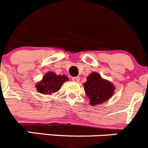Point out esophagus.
<instances>
[{
	"instance_id": "1",
	"label": "esophagus",
	"mask_w": 148,
	"mask_h": 148,
	"mask_svg": "<svg viewBox=\"0 0 148 148\" xmlns=\"http://www.w3.org/2000/svg\"><path fill=\"white\" fill-rule=\"evenodd\" d=\"M72 80L74 81V82H78L79 81V77H73Z\"/></svg>"
}]
</instances>
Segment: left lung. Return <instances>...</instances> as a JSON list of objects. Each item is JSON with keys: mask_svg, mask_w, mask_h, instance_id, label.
I'll return each mask as SVG.
<instances>
[{"mask_svg": "<svg viewBox=\"0 0 148 148\" xmlns=\"http://www.w3.org/2000/svg\"><path fill=\"white\" fill-rule=\"evenodd\" d=\"M114 88L111 82L103 79L96 72L91 73L84 83V89L91 106L101 104L109 100L114 93Z\"/></svg>", "mask_w": 148, "mask_h": 148, "instance_id": "left-lung-1", "label": "left lung"}]
</instances>
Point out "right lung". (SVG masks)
<instances>
[{
  "label": "right lung",
  "instance_id": "obj_1",
  "mask_svg": "<svg viewBox=\"0 0 148 148\" xmlns=\"http://www.w3.org/2000/svg\"><path fill=\"white\" fill-rule=\"evenodd\" d=\"M69 80L66 76L57 75L54 72H48L44 76L42 80L36 85L38 92L42 94L51 95L60 89L63 82Z\"/></svg>",
  "mask_w": 148,
  "mask_h": 148
}]
</instances>
